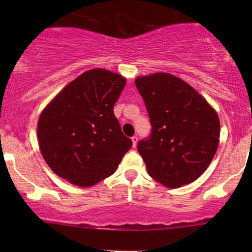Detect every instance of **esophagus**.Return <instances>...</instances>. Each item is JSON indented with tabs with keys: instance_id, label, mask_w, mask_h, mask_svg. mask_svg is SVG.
Segmentation results:
<instances>
[{
	"instance_id": "esophagus-1",
	"label": "esophagus",
	"mask_w": 252,
	"mask_h": 252,
	"mask_svg": "<svg viewBox=\"0 0 252 252\" xmlns=\"http://www.w3.org/2000/svg\"><path fill=\"white\" fill-rule=\"evenodd\" d=\"M130 140H132V142H133V148H136V144H137V136L136 135H134V136H132L130 137Z\"/></svg>"
}]
</instances>
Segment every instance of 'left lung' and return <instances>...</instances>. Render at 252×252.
<instances>
[{"label": "left lung", "instance_id": "8db88e82", "mask_svg": "<svg viewBox=\"0 0 252 252\" xmlns=\"http://www.w3.org/2000/svg\"><path fill=\"white\" fill-rule=\"evenodd\" d=\"M151 132L137 151L155 180L168 188L195 181L215 157L220 123L217 112L187 82L168 73L135 80Z\"/></svg>", "mask_w": 252, "mask_h": 252}]
</instances>
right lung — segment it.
<instances>
[{
  "label": "right lung",
  "instance_id": "obj_1",
  "mask_svg": "<svg viewBox=\"0 0 252 252\" xmlns=\"http://www.w3.org/2000/svg\"><path fill=\"white\" fill-rule=\"evenodd\" d=\"M125 78L94 68L70 82L41 113L37 139L49 167L71 184L89 187L117 170L132 147L113 106Z\"/></svg>",
  "mask_w": 252,
  "mask_h": 252
}]
</instances>
